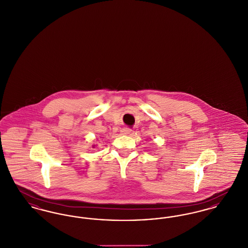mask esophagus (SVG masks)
<instances>
[{"label": "esophagus", "instance_id": "1", "mask_svg": "<svg viewBox=\"0 0 248 248\" xmlns=\"http://www.w3.org/2000/svg\"><path fill=\"white\" fill-rule=\"evenodd\" d=\"M131 131H132V130L128 128V127H124V128L122 129L121 133H122V135H129L130 133H131Z\"/></svg>", "mask_w": 248, "mask_h": 248}]
</instances>
